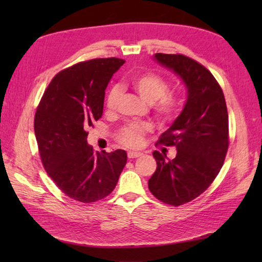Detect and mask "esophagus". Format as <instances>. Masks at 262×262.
Listing matches in <instances>:
<instances>
[{"label": "esophagus", "instance_id": "obj_1", "mask_svg": "<svg viewBox=\"0 0 262 262\" xmlns=\"http://www.w3.org/2000/svg\"><path fill=\"white\" fill-rule=\"evenodd\" d=\"M142 152H137V151H129L128 152V158H137L140 157Z\"/></svg>", "mask_w": 262, "mask_h": 262}]
</instances>
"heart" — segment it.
I'll return each instance as SVG.
<instances>
[{
	"mask_svg": "<svg viewBox=\"0 0 262 262\" xmlns=\"http://www.w3.org/2000/svg\"><path fill=\"white\" fill-rule=\"evenodd\" d=\"M137 95L145 103L152 104L156 117L162 121H168L174 117L179 108V98L172 92H167L168 82L161 75L155 73H143L133 76L129 81ZM120 97V89L113 86L106 96V107L114 110ZM151 125L148 122L129 123L121 129L119 140L128 147H139L143 136L151 130Z\"/></svg>",
	"mask_w": 262,
	"mask_h": 262,
	"instance_id": "heart-1",
	"label": "heart"
}]
</instances>
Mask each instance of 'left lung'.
Returning a JSON list of instances; mask_svg holds the SVG:
<instances>
[{
	"label": "left lung",
	"mask_w": 262,
	"mask_h": 262,
	"mask_svg": "<svg viewBox=\"0 0 262 262\" xmlns=\"http://www.w3.org/2000/svg\"><path fill=\"white\" fill-rule=\"evenodd\" d=\"M154 59L173 72L187 92L184 108L158 143L177 148L170 161L154 151L157 168L148 181L158 200L181 206L209 187L223 166L229 145L228 110L223 91L207 68L181 54L157 53Z\"/></svg>",
	"instance_id": "left-lung-1"
}]
</instances>
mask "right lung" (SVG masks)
Listing matches in <instances>:
<instances>
[{
    "mask_svg": "<svg viewBox=\"0 0 262 262\" xmlns=\"http://www.w3.org/2000/svg\"><path fill=\"white\" fill-rule=\"evenodd\" d=\"M125 63L117 57L94 59L62 70L52 79L34 117L42 165L62 192L90 203L112 192L127 163L125 150L94 151L89 127L103 114L105 90Z\"/></svg>",
    "mask_w": 262,
    "mask_h": 262,
    "instance_id": "1",
    "label": "right lung"
}]
</instances>
